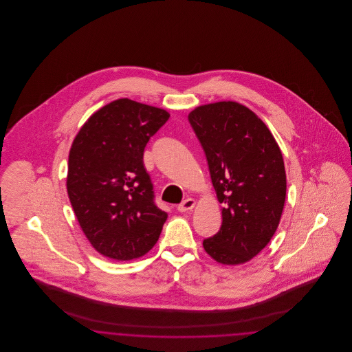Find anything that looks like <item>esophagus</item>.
I'll return each instance as SVG.
<instances>
[{
	"label": "esophagus",
	"instance_id": "34e87169",
	"mask_svg": "<svg viewBox=\"0 0 352 352\" xmlns=\"http://www.w3.org/2000/svg\"><path fill=\"white\" fill-rule=\"evenodd\" d=\"M194 206H195V201H194L192 198H187V199H184L181 204H178L177 210H178L179 212H186V211L192 210Z\"/></svg>",
	"mask_w": 352,
	"mask_h": 352
}]
</instances>
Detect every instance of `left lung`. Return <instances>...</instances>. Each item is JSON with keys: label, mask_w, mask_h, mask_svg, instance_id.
Here are the masks:
<instances>
[{"label": "left lung", "mask_w": 352, "mask_h": 352, "mask_svg": "<svg viewBox=\"0 0 352 352\" xmlns=\"http://www.w3.org/2000/svg\"><path fill=\"white\" fill-rule=\"evenodd\" d=\"M188 121L206 154L221 203V227L203 240L215 261L239 265L263 251L284 210V158L261 118L236 101L206 104Z\"/></svg>", "instance_id": "obj_1"}]
</instances>
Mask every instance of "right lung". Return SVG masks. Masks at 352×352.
<instances>
[{"label": "right lung", "mask_w": 352, "mask_h": 352, "mask_svg": "<svg viewBox=\"0 0 352 352\" xmlns=\"http://www.w3.org/2000/svg\"><path fill=\"white\" fill-rule=\"evenodd\" d=\"M168 118L165 109L118 99L88 118L72 142L68 198L85 237L105 257L138 258L161 234L168 214L154 203L142 158Z\"/></svg>", "instance_id": "right-lung-1"}]
</instances>
